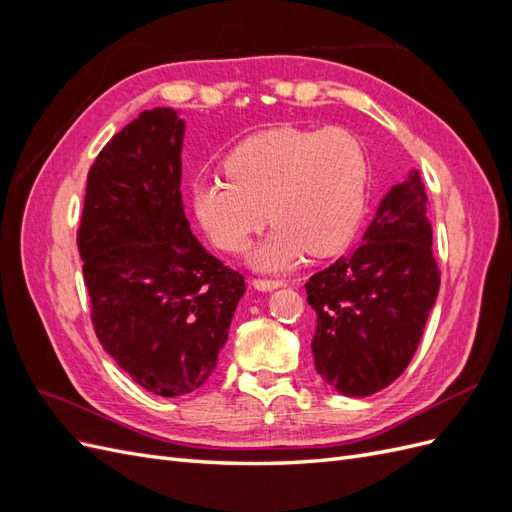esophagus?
I'll list each match as a JSON object with an SVG mask.
<instances>
[{
  "label": "esophagus",
  "mask_w": 512,
  "mask_h": 512,
  "mask_svg": "<svg viewBox=\"0 0 512 512\" xmlns=\"http://www.w3.org/2000/svg\"><path fill=\"white\" fill-rule=\"evenodd\" d=\"M252 284L258 290H275V288H282L284 286L282 280H265V277H256Z\"/></svg>",
  "instance_id": "34e87169"
}]
</instances>
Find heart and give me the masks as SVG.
Wrapping results in <instances>:
<instances>
[{"label":"heart","instance_id":"heart-1","mask_svg":"<svg viewBox=\"0 0 512 512\" xmlns=\"http://www.w3.org/2000/svg\"><path fill=\"white\" fill-rule=\"evenodd\" d=\"M224 175L194 185L196 218L230 254L243 252L269 218L273 230L254 256L262 269H290L305 252H339L367 203L365 149L344 128L258 132L228 153Z\"/></svg>","mask_w":512,"mask_h":512}]
</instances>
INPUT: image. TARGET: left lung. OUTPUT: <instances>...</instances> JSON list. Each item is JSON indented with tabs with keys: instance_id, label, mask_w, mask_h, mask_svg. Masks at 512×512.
Returning a JSON list of instances; mask_svg holds the SVG:
<instances>
[{
	"instance_id": "8db88e82",
	"label": "left lung",
	"mask_w": 512,
	"mask_h": 512,
	"mask_svg": "<svg viewBox=\"0 0 512 512\" xmlns=\"http://www.w3.org/2000/svg\"><path fill=\"white\" fill-rule=\"evenodd\" d=\"M431 243L429 198L414 170L386 194L361 243L309 277L314 363L339 393L374 395L412 361L440 288Z\"/></svg>"
}]
</instances>
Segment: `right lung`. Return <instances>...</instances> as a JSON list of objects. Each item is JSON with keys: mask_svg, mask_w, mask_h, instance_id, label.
Returning a JSON list of instances; mask_svg holds the SVG:
<instances>
[{"mask_svg": "<svg viewBox=\"0 0 512 512\" xmlns=\"http://www.w3.org/2000/svg\"><path fill=\"white\" fill-rule=\"evenodd\" d=\"M183 121L143 111L87 175L76 245L102 348L147 391L188 395L218 365L243 275L196 241L181 200Z\"/></svg>", "mask_w": 512, "mask_h": 512, "instance_id": "1", "label": "right lung"}]
</instances>
